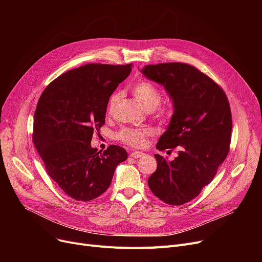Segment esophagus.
Returning a JSON list of instances; mask_svg holds the SVG:
<instances>
[{
  "mask_svg": "<svg viewBox=\"0 0 262 262\" xmlns=\"http://www.w3.org/2000/svg\"><path fill=\"white\" fill-rule=\"evenodd\" d=\"M142 156H144V153L139 152V150H136V152L130 153V157H133V158H140Z\"/></svg>",
  "mask_w": 262,
  "mask_h": 262,
  "instance_id": "1",
  "label": "esophagus"
}]
</instances>
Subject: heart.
I'll return each mask as SVG.
<instances>
[{
	"label": "heart",
	"instance_id": "b5f03b06",
	"mask_svg": "<svg viewBox=\"0 0 262 262\" xmlns=\"http://www.w3.org/2000/svg\"><path fill=\"white\" fill-rule=\"evenodd\" d=\"M132 92L136 101L139 103V105L147 113L155 110L161 101V93L157 89L155 85H153L150 81L141 80L135 84L132 88ZM119 94L115 93L109 100L108 103V110H112L116 103L118 102ZM166 115L161 113V117ZM149 135L148 130H140V129H134V128H124L122 129L118 138L123 141L124 143H127L132 146H142L146 142V137Z\"/></svg>",
	"mask_w": 262,
	"mask_h": 262
}]
</instances>
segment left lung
<instances>
[{"label": "left lung", "mask_w": 262, "mask_h": 262, "mask_svg": "<svg viewBox=\"0 0 262 262\" xmlns=\"http://www.w3.org/2000/svg\"><path fill=\"white\" fill-rule=\"evenodd\" d=\"M140 71L163 87L173 105L169 125L156 148H178L171 161L155 154L157 169L147 184L162 202L183 205L213 180L228 154L232 127L229 103L211 78L190 64H148Z\"/></svg>", "instance_id": "8db88e82"}]
</instances>
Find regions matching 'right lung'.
<instances>
[{
	"instance_id": "obj_1",
	"label": "right lung",
	"mask_w": 262,
	"mask_h": 262,
	"mask_svg": "<svg viewBox=\"0 0 262 262\" xmlns=\"http://www.w3.org/2000/svg\"><path fill=\"white\" fill-rule=\"evenodd\" d=\"M132 64L89 63L68 71L45 89L34 115L33 141L47 172L76 201L94 200L112 184L126 150L109 145L103 153L91 146L94 130L105 122L110 95Z\"/></svg>"
}]
</instances>
